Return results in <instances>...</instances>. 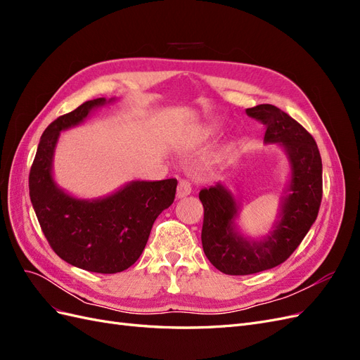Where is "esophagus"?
Here are the masks:
<instances>
[{"label":"esophagus","mask_w":360,"mask_h":360,"mask_svg":"<svg viewBox=\"0 0 360 360\" xmlns=\"http://www.w3.org/2000/svg\"><path fill=\"white\" fill-rule=\"evenodd\" d=\"M191 192H192L191 184L186 180H181L177 186V198L188 197V195H191Z\"/></svg>","instance_id":"obj_1"}]
</instances>
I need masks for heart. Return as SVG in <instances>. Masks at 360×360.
Segmentation results:
<instances>
[{
    "instance_id": "heart-1",
    "label": "heart",
    "mask_w": 360,
    "mask_h": 360,
    "mask_svg": "<svg viewBox=\"0 0 360 360\" xmlns=\"http://www.w3.org/2000/svg\"><path fill=\"white\" fill-rule=\"evenodd\" d=\"M217 129L213 126H202L192 130L189 134L188 139H186V146L189 148H195V147H200L205 143H209V141L216 135Z\"/></svg>"
}]
</instances>
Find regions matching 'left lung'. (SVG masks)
<instances>
[{
  "label": "left lung",
  "instance_id": "left-lung-1",
  "mask_svg": "<svg viewBox=\"0 0 360 360\" xmlns=\"http://www.w3.org/2000/svg\"><path fill=\"white\" fill-rule=\"evenodd\" d=\"M246 114L266 124V144L284 150L290 176L276 221L259 238L242 234L237 226L240 202L222 183L200 191L204 254L225 275H252L284 263L317 219L323 195L321 156L307 129L274 105L248 108Z\"/></svg>",
  "mask_w": 360,
  "mask_h": 360
}]
</instances>
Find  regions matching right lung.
Returning a JSON list of instances; mask_svg holds the SVG:
<instances>
[{"mask_svg": "<svg viewBox=\"0 0 360 360\" xmlns=\"http://www.w3.org/2000/svg\"><path fill=\"white\" fill-rule=\"evenodd\" d=\"M112 99H93L58 117L43 132L30 171V198L51 248L66 263L96 274H117L143 254L156 217L174 202L176 179L132 180L101 198H78L53 179L61 132L81 124Z\"/></svg>", "mask_w": 360, "mask_h": 360, "instance_id": "add662e5", "label": "right lung"}]
</instances>
